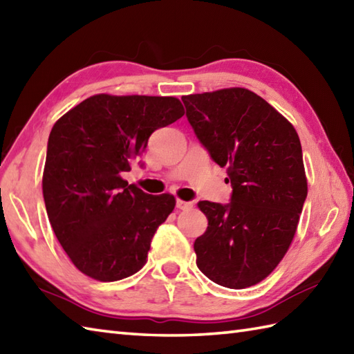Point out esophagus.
Returning <instances> with one entry per match:
<instances>
[{
	"instance_id": "obj_1",
	"label": "esophagus",
	"mask_w": 354,
	"mask_h": 354,
	"mask_svg": "<svg viewBox=\"0 0 354 354\" xmlns=\"http://www.w3.org/2000/svg\"><path fill=\"white\" fill-rule=\"evenodd\" d=\"M192 207H193L192 202H185V201H181V199L176 201V208H179V209H190Z\"/></svg>"
}]
</instances>
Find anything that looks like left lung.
Masks as SVG:
<instances>
[{"instance_id":"8db88e82","label":"left lung","mask_w":354,"mask_h":354,"mask_svg":"<svg viewBox=\"0 0 354 354\" xmlns=\"http://www.w3.org/2000/svg\"><path fill=\"white\" fill-rule=\"evenodd\" d=\"M187 120L212 160L227 167L228 204L201 201L207 231L194 240L196 265L223 288L260 283L281 261L307 198L298 133L245 88L184 95Z\"/></svg>"}]
</instances>
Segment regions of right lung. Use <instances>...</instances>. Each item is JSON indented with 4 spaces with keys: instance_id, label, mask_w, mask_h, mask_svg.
<instances>
[{
    "instance_id": "add662e5",
    "label": "right lung",
    "mask_w": 354,
    "mask_h": 354,
    "mask_svg": "<svg viewBox=\"0 0 354 354\" xmlns=\"http://www.w3.org/2000/svg\"><path fill=\"white\" fill-rule=\"evenodd\" d=\"M184 115L175 97L97 94L57 120L48 137L42 193L51 228L80 272L99 281L146 265L156 228L176 201L122 178L149 137Z\"/></svg>"
}]
</instances>
